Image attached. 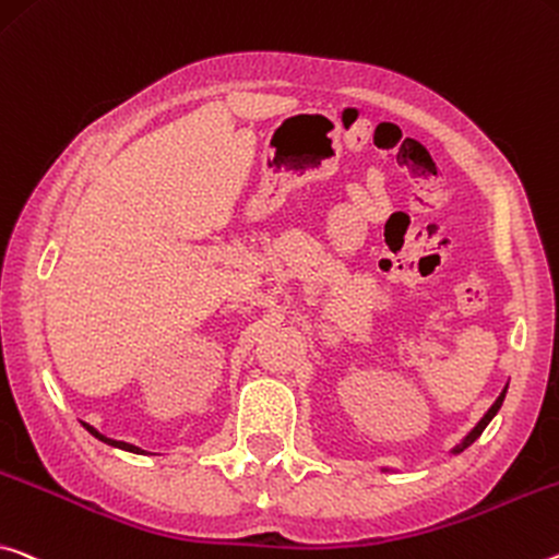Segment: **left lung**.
<instances>
[{
    "label": "left lung",
    "instance_id": "1",
    "mask_svg": "<svg viewBox=\"0 0 559 559\" xmlns=\"http://www.w3.org/2000/svg\"><path fill=\"white\" fill-rule=\"evenodd\" d=\"M504 393H508V385H504L502 388V393L498 395V401H495L490 407H487V413L483 415V418L480 420H477L475 423V428L471 430V432H467V436L463 438V440H460V442H455V445L453 448H450V453L448 455H460V453H463V450L465 448H471L473 445V442L477 440V438H480V432L487 428V423H490L492 418H495V415H498V411H500V407H502V401H504ZM383 471H393V467H383Z\"/></svg>",
    "mask_w": 559,
    "mask_h": 559
}]
</instances>
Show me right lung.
I'll return each instance as SVG.
<instances>
[{"instance_id":"1","label":"right lung","mask_w":559,"mask_h":559,"mask_svg":"<svg viewBox=\"0 0 559 559\" xmlns=\"http://www.w3.org/2000/svg\"><path fill=\"white\" fill-rule=\"evenodd\" d=\"M84 428L92 432V436L96 438V440H102V442H106V445H111V448H119V450H127V453H134V455H152V453H146V450H141L139 445H131V442H127V440H114V438H106L104 432H99L94 428V425H88V423H82Z\"/></svg>"}]
</instances>
